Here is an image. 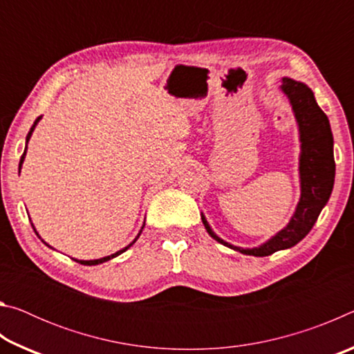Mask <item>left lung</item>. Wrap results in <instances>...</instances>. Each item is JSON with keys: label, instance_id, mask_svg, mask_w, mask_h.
I'll return each instance as SVG.
<instances>
[{"label": "left lung", "instance_id": "1", "mask_svg": "<svg viewBox=\"0 0 354 354\" xmlns=\"http://www.w3.org/2000/svg\"><path fill=\"white\" fill-rule=\"evenodd\" d=\"M281 88L290 100L299 128V140H301V156H299L301 198H299L297 211L289 225L272 237L270 241L261 245L259 248L245 250L234 247V245L221 241L220 237L215 236L206 218L201 215L203 225L212 239L232 250L241 251L243 254L256 257L270 256L274 251L290 248L306 237L319 218L322 209L328 203L334 185V140L328 117L317 104L313 91L304 84L293 81L290 77H284Z\"/></svg>", "mask_w": 354, "mask_h": 354}]
</instances>
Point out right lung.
<instances>
[{
	"label": "right lung",
	"instance_id": "right-lung-1",
	"mask_svg": "<svg viewBox=\"0 0 354 354\" xmlns=\"http://www.w3.org/2000/svg\"><path fill=\"white\" fill-rule=\"evenodd\" d=\"M39 120H40V117L37 118V120H35V122H34V124H32V128H31V131H29V133H28V136H26V142L29 140V137H31V134H32V131H34V128H35V124H37L39 123ZM25 156H26V148H25V153H23L21 154V159H20V164H19V170L21 169V164H23V160H25ZM142 230H143V227H142ZM142 232V231H140ZM140 232H139V236H140ZM139 236H137L136 237V241H137V239H139ZM134 241V242H136ZM133 242V243H134ZM133 243H129L128 245V247L127 248H123V250H120V251H117V253L115 254H111V256H106V257H101V259H95V261H77V259H75L76 262H80V263H82V266H98V263H103V262H106V261H109V259H112V257H115V256H118V254H122L123 253V251H127L129 247H131V245H133Z\"/></svg>",
	"mask_w": 354,
	"mask_h": 354
}]
</instances>
